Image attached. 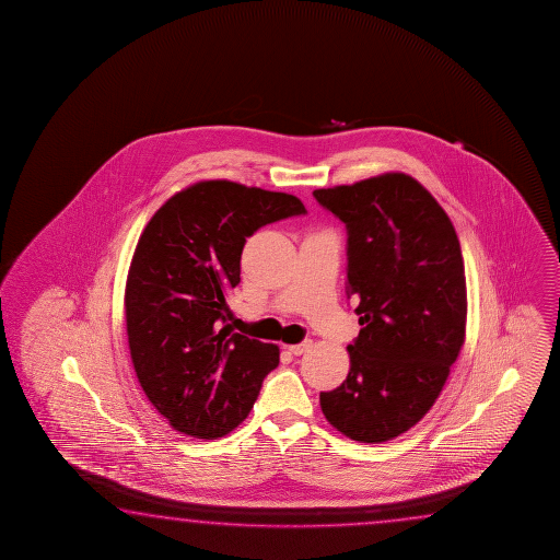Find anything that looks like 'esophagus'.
Wrapping results in <instances>:
<instances>
[{
	"label": "esophagus",
	"mask_w": 560,
	"mask_h": 560,
	"mask_svg": "<svg viewBox=\"0 0 560 560\" xmlns=\"http://www.w3.org/2000/svg\"><path fill=\"white\" fill-rule=\"evenodd\" d=\"M312 345L313 342L310 341V339H305V341L298 342V345H290V347H288V351L298 357V354H304V352L310 351V349H312Z\"/></svg>",
	"instance_id": "esophagus-1"
}]
</instances>
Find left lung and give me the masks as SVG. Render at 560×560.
I'll use <instances>...</instances> for the list:
<instances>
[{"label": "left lung", "mask_w": 560, "mask_h": 560, "mask_svg": "<svg viewBox=\"0 0 560 560\" xmlns=\"http://www.w3.org/2000/svg\"><path fill=\"white\" fill-rule=\"evenodd\" d=\"M347 228V295L362 325L351 370L322 392L342 435L384 443L425 416L465 345V260L455 228L408 174L313 191Z\"/></svg>", "instance_id": "8db88e82"}]
</instances>
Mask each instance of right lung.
Returning <instances> with one entry per match:
<instances>
[{
  "mask_svg": "<svg viewBox=\"0 0 560 560\" xmlns=\"http://www.w3.org/2000/svg\"><path fill=\"white\" fill-rule=\"evenodd\" d=\"M304 213L290 194L206 180L174 194L142 231L125 285L129 351L142 392L184 435H228L278 366L276 345L233 332L225 298L247 237Z\"/></svg>",
  "mask_w": 560,
  "mask_h": 560,
  "instance_id": "1",
  "label": "right lung"
}]
</instances>
